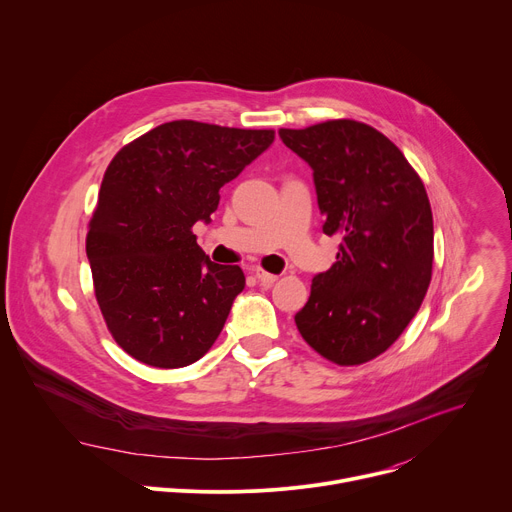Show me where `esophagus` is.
Wrapping results in <instances>:
<instances>
[{"instance_id": "1", "label": "esophagus", "mask_w": 512, "mask_h": 512, "mask_svg": "<svg viewBox=\"0 0 512 512\" xmlns=\"http://www.w3.org/2000/svg\"><path fill=\"white\" fill-rule=\"evenodd\" d=\"M253 273H255V277H257L263 285H271V283H275V281H277V275L267 273V271H265V269H261V267H255V269H253Z\"/></svg>"}]
</instances>
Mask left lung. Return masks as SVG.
<instances>
[{"label":"left lung","instance_id":"left-lung-1","mask_svg":"<svg viewBox=\"0 0 512 512\" xmlns=\"http://www.w3.org/2000/svg\"><path fill=\"white\" fill-rule=\"evenodd\" d=\"M279 137L314 170L322 231L340 237L336 263L312 279L296 326L340 367L369 362L401 336L427 294L433 216L425 186L367 123L332 119L279 129Z\"/></svg>","mask_w":512,"mask_h":512}]
</instances>
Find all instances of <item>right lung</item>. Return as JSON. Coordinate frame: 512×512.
<instances>
[{
	"label": "right lung",
	"instance_id": "right-lung-1",
	"mask_svg": "<svg viewBox=\"0 0 512 512\" xmlns=\"http://www.w3.org/2000/svg\"><path fill=\"white\" fill-rule=\"evenodd\" d=\"M275 139L273 129L170 121L111 160L89 223L95 298L115 342L156 369L202 358L245 287L239 265L212 263L192 227Z\"/></svg>",
	"mask_w": 512,
	"mask_h": 512
}]
</instances>
